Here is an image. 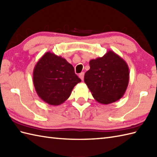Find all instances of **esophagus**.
<instances>
[{
  "label": "esophagus",
  "instance_id": "34e87169",
  "mask_svg": "<svg viewBox=\"0 0 157 157\" xmlns=\"http://www.w3.org/2000/svg\"><path fill=\"white\" fill-rule=\"evenodd\" d=\"M79 78L82 79V80H83V79H84V73L82 72L81 73H79Z\"/></svg>",
  "mask_w": 157,
  "mask_h": 157
}]
</instances>
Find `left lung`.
Listing matches in <instances>:
<instances>
[{"label":"left lung","mask_w":157,"mask_h":157,"mask_svg":"<svg viewBox=\"0 0 157 157\" xmlns=\"http://www.w3.org/2000/svg\"><path fill=\"white\" fill-rule=\"evenodd\" d=\"M90 68L84 75V82L99 103L111 104L124 95L129 71L127 63L115 52L109 51L102 57L92 59Z\"/></svg>","instance_id":"obj_1"}]
</instances>
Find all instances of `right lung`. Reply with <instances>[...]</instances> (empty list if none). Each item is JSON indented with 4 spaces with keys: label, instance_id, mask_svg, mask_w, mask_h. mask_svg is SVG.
<instances>
[{
    "label": "right lung",
    "instance_id": "1",
    "mask_svg": "<svg viewBox=\"0 0 157 157\" xmlns=\"http://www.w3.org/2000/svg\"><path fill=\"white\" fill-rule=\"evenodd\" d=\"M81 82L67 60L47 52L39 59L33 71V83L38 96L50 105H60Z\"/></svg>",
    "mask_w": 157,
    "mask_h": 157
}]
</instances>
